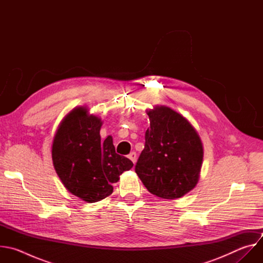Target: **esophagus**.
<instances>
[{"label":"esophagus","instance_id":"esophagus-1","mask_svg":"<svg viewBox=\"0 0 263 263\" xmlns=\"http://www.w3.org/2000/svg\"><path fill=\"white\" fill-rule=\"evenodd\" d=\"M128 157H129V159H130L133 163L136 162V153H135V152H131Z\"/></svg>","mask_w":263,"mask_h":263}]
</instances>
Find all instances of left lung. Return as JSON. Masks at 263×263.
I'll return each mask as SVG.
<instances>
[{
	"label": "left lung",
	"instance_id": "8db88e82",
	"mask_svg": "<svg viewBox=\"0 0 263 263\" xmlns=\"http://www.w3.org/2000/svg\"><path fill=\"white\" fill-rule=\"evenodd\" d=\"M147 116L149 128L135 172L151 194L168 200L181 198L198 183L202 141L191 123L168 107H156Z\"/></svg>",
	"mask_w": 263,
	"mask_h": 263
}]
</instances>
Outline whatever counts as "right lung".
Segmentation results:
<instances>
[{"instance_id":"add662e5","label":"right lung","mask_w":263,"mask_h":263,"mask_svg":"<svg viewBox=\"0 0 263 263\" xmlns=\"http://www.w3.org/2000/svg\"><path fill=\"white\" fill-rule=\"evenodd\" d=\"M101 126L99 118L78 107L60 124L52 146L54 167L65 189L88 203L111 195L112 183L133 166L130 159L116 153L111 136L101 140Z\"/></svg>"}]
</instances>
